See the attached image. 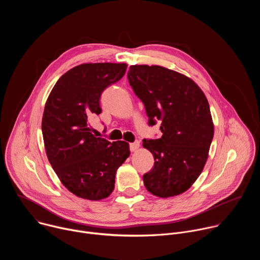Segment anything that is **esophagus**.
<instances>
[{"label": "esophagus", "instance_id": "34e87169", "mask_svg": "<svg viewBox=\"0 0 260 260\" xmlns=\"http://www.w3.org/2000/svg\"><path fill=\"white\" fill-rule=\"evenodd\" d=\"M139 147H140V143H139L138 141L129 144V149H131V151H132V152L137 151V150L139 149Z\"/></svg>", "mask_w": 260, "mask_h": 260}]
</instances>
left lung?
I'll return each instance as SVG.
<instances>
[{
	"mask_svg": "<svg viewBox=\"0 0 260 260\" xmlns=\"http://www.w3.org/2000/svg\"><path fill=\"white\" fill-rule=\"evenodd\" d=\"M127 79L145 106L149 125L161 121V138L143 140L155 160L143 176L145 187L159 198L181 194L208 159L214 136L208 100L190 78L160 66H131Z\"/></svg>",
	"mask_w": 260,
	"mask_h": 260,
	"instance_id": "obj_1",
	"label": "left lung"
}]
</instances>
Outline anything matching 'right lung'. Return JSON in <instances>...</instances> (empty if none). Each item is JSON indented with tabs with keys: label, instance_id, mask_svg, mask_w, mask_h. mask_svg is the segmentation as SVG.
<instances>
[{
	"label": "right lung",
	"instance_id": "add662e5",
	"mask_svg": "<svg viewBox=\"0 0 260 260\" xmlns=\"http://www.w3.org/2000/svg\"><path fill=\"white\" fill-rule=\"evenodd\" d=\"M126 67H74L57 80L45 104L42 134L48 160L63 186L81 199L100 201L112 193L116 171L131 154L128 143L98 138L88 123L102 112V92L123 77Z\"/></svg>",
	"mask_w": 260,
	"mask_h": 260
}]
</instances>
